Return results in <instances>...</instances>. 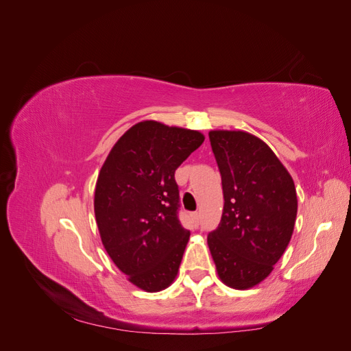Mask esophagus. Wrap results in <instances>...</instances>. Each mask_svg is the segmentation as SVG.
<instances>
[{"instance_id":"esophagus-1","label":"esophagus","mask_w":351,"mask_h":351,"mask_svg":"<svg viewBox=\"0 0 351 351\" xmlns=\"http://www.w3.org/2000/svg\"><path fill=\"white\" fill-rule=\"evenodd\" d=\"M192 219L195 222V226H199V219H200L199 212H192Z\"/></svg>"}]
</instances>
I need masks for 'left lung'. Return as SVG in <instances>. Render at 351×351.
I'll list each match as a JSON object with an SVG mask.
<instances>
[{
    "instance_id": "obj_1",
    "label": "left lung",
    "mask_w": 351,
    "mask_h": 351,
    "mask_svg": "<svg viewBox=\"0 0 351 351\" xmlns=\"http://www.w3.org/2000/svg\"><path fill=\"white\" fill-rule=\"evenodd\" d=\"M221 173L224 209L208 246L221 281L236 290L258 285L289 246L297 215L291 176L259 137L209 132Z\"/></svg>"
}]
</instances>
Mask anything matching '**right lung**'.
<instances>
[{"label":"right lung","mask_w":351,"mask_h":351,"mask_svg":"<svg viewBox=\"0 0 351 351\" xmlns=\"http://www.w3.org/2000/svg\"><path fill=\"white\" fill-rule=\"evenodd\" d=\"M204 141L196 130L141 121L117 141L99 171L93 206L102 244L145 291H161L177 277L190 231L178 219L174 173Z\"/></svg>","instance_id":"add662e5"}]
</instances>
